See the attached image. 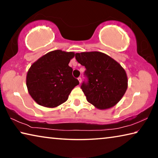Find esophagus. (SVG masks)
<instances>
[{
	"mask_svg": "<svg viewBox=\"0 0 158 158\" xmlns=\"http://www.w3.org/2000/svg\"><path fill=\"white\" fill-rule=\"evenodd\" d=\"M78 80H79V84H81V77H79Z\"/></svg>",
	"mask_w": 158,
	"mask_h": 158,
	"instance_id": "esophagus-1",
	"label": "esophagus"
}]
</instances>
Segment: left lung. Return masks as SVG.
<instances>
[{"label":"left lung","mask_w":158,"mask_h":158,"mask_svg":"<svg viewBox=\"0 0 158 158\" xmlns=\"http://www.w3.org/2000/svg\"><path fill=\"white\" fill-rule=\"evenodd\" d=\"M77 62L85 68L87 83L81 89L89 103L101 110L107 109L121 100L127 89L123 68L109 56L100 52L77 53Z\"/></svg>","instance_id":"left-lung-1"}]
</instances>
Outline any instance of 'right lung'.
I'll list each match as a JSON object with an SVG mask.
<instances>
[{"label":"right lung","mask_w":158,"mask_h":158,"mask_svg":"<svg viewBox=\"0 0 158 158\" xmlns=\"http://www.w3.org/2000/svg\"><path fill=\"white\" fill-rule=\"evenodd\" d=\"M74 56V52L54 50L32 64L26 75V85L38 105L54 108L68 100L72 90L79 84L68 65Z\"/></svg>","instance_id":"1"}]
</instances>
